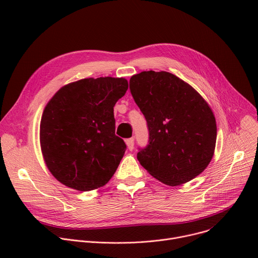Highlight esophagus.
<instances>
[{
    "instance_id": "34e87169",
    "label": "esophagus",
    "mask_w": 258,
    "mask_h": 258,
    "mask_svg": "<svg viewBox=\"0 0 258 258\" xmlns=\"http://www.w3.org/2000/svg\"><path fill=\"white\" fill-rule=\"evenodd\" d=\"M125 142H126V145H127V148L130 151H133L134 150V144H135V142H134V138H130V139H126L125 140Z\"/></svg>"
}]
</instances>
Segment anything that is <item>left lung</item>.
Returning a JSON list of instances; mask_svg holds the SVG:
<instances>
[{"mask_svg": "<svg viewBox=\"0 0 258 258\" xmlns=\"http://www.w3.org/2000/svg\"><path fill=\"white\" fill-rule=\"evenodd\" d=\"M130 90L148 130V144L138 148L140 164L169 186L187 183L204 171L213 157L216 123L201 95L165 71L132 76Z\"/></svg>", "mask_w": 258, "mask_h": 258, "instance_id": "left-lung-1", "label": "left lung"}]
</instances>
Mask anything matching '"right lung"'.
<instances>
[{
  "instance_id": "right-lung-1",
  "label": "right lung",
  "mask_w": 258,
  "mask_h": 258,
  "mask_svg": "<svg viewBox=\"0 0 258 258\" xmlns=\"http://www.w3.org/2000/svg\"><path fill=\"white\" fill-rule=\"evenodd\" d=\"M124 78H86L62 87L46 105L39 139L46 164L63 185L89 191L115 173L126 145L115 135L114 106Z\"/></svg>"
}]
</instances>
